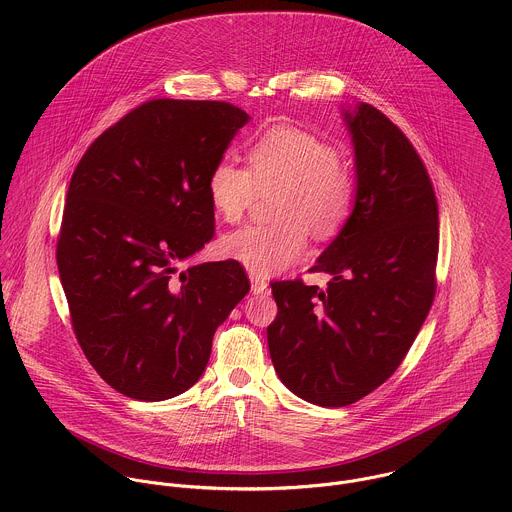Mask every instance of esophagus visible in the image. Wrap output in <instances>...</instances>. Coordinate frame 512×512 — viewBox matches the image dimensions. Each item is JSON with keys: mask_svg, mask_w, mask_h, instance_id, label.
Masks as SVG:
<instances>
[{"mask_svg": "<svg viewBox=\"0 0 512 512\" xmlns=\"http://www.w3.org/2000/svg\"><path fill=\"white\" fill-rule=\"evenodd\" d=\"M249 279H251V291H253L255 295H263V293L269 291V283H267L263 277H259V275H249Z\"/></svg>", "mask_w": 512, "mask_h": 512, "instance_id": "1", "label": "esophagus"}]
</instances>
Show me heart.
Returning <instances> with one entry per match:
<instances>
[{
  "mask_svg": "<svg viewBox=\"0 0 512 512\" xmlns=\"http://www.w3.org/2000/svg\"><path fill=\"white\" fill-rule=\"evenodd\" d=\"M249 169L229 157L219 159L207 177L213 211L233 223L243 217L257 191H273L269 225H245L221 239L225 257L255 275H275L299 261L309 243L337 237L351 219L357 181L339 149L309 131L277 125L265 131L247 153Z\"/></svg>",
  "mask_w": 512,
  "mask_h": 512,
  "instance_id": "heart-1",
  "label": "heart"
}]
</instances>
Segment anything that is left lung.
Wrapping results in <instances>:
<instances>
[{
	"label": "left lung",
	"instance_id": "obj_1",
	"mask_svg": "<svg viewBox=\"0 0 512 512\" xmlns=\"http://www.w3.org/2000/svg\"><path fill=\"white\" fill-rule=\"evenodd\" d=\"M355 151L351 219L303 281L271 283L273 367L307 403L345 407L383 385L417 339L435 297L439 209L405 133L369 103L343 107Z\"/></svg>",
	"mask_w": 512,
	"mask_h": 512
}]
</instances>
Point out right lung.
<instances>
[{
  "label": "right lung",
  "mask_w": 512,
  "mask_h": 512,
  "mask_svg": "<svg viewBox=\"0 0 512 512\" xmlns=\"http://www.w3.org/2000/svg\"><path fill=\"white\" fill-rule=\"evenodd\" d=\"M249 119L225 101H147L103 131L71 175L61 287L87 361L129 399L193 387L217 327L249 293L237 261L179 271L213 239L207 177Z\"/></svg>",
  "instance_id": "obj_1"
}]
</instances>
